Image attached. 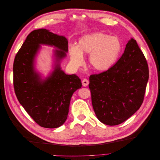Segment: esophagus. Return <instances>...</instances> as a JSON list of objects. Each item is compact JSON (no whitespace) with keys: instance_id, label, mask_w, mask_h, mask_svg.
I'll use <instances>...</instances> for the list:
<instances>
[{"instance_id":"esophagus-1","label":"esophagus","mask_w":160,"mask_h":160,"mask_svg":"<svg viewBox=\"0 0 160 160\" xmlns=\"http://www.w3.org/2000/svg\"><path fill=\"white\" fill-rule=\"evenodd\" d=\"M82 85L84 87H87L89 85V81L87 79H84L83 81H82Z\"/></svg>"}]
</instances>
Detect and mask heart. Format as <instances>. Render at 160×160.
<instances>
[{
	"label": "heart",
	"mask_w": 160,
	"mask_h": 160,
	"mask_svg": "<svg viewBox=\"0 0 160 160\" xmlns=\"http://www.w3.org/2000/svg\"><path fill=\"white\" fill-rule=\"evenodd\" d=\"M122 50V42L118 37L96 32L80 38L78 45H70L69 53L71 62L75 66L83 63V54L89 53L88 63L91 68L103 72L115 64Z\"/></svg>",
	"instance_id": "1"
}]
</instances>
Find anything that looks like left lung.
I'll return each mask as SVG.
<instances>
[{
	"mask_svg": "<svg viewBox=\"0 0 160 160\" xmlns=\"http://www.w3.org/2000/svg\"><path fill=\"white\" fill-rule=\"evenodd\" d=\"M148 79L146 57L132 38L111 69L89 77L92 105L98 119L108 125L126 121L141 107Z\"/></svg>",
	"mask_w": 160,
	"mask_h": 160,
	"instance_id": "left-lung-1",
	"label": "left lung"
}]
</instances>
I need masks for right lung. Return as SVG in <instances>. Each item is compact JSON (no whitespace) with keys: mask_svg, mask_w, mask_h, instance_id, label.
<instances>
[{"mask_svg":"<svg viewBox=\"0 0 160 160\" xmlns=\"http://www.w3.org/2000/svg\"><path fill=\"white\" fill-rule=\"evenodd\" d=\"M55 46L57 60L55 70L42 80L33 69V60L40 44ZM68 51V41L45 28L32 31L27 37L13 63L14 89L19 103L35 122L45 128L60 127L66 121L71 98L81 88L76 75H66L59 61Z\"/></svg>","mask_w":160,"mask_h":160,"instance_id":"obj_1","label":"right lung"}]
</instances>
